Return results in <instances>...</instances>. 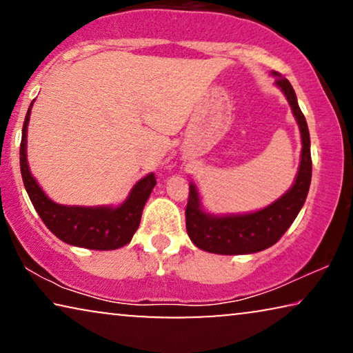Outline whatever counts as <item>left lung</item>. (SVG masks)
<instances>
[{
  "mask_svg": "<svg viewBox=\"0 0 353 353\" xmlns=\"http://www.w3.org/2000/svg\"><path fill=\"white\" fill-rule=\"evenodd\" d=\"M274 85L286 96L294 117L301 130L302 154L299 172L292 186L272 204L250 214L214 215L204 210L194 183H190V199L186 205V231L197 248L210 254L243 255L255 254L272 248L286 233L305 204L312 181L310 133L299 108L296 91L289 80L278 72H272Z\"/></svg>",
  "mask_w": 353,
  "mask_h": 353,
  "instance_id": "8db88e82",
  "label": "left lung"
}]
</instances>
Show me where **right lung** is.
<instances>
[{
  "label": "right lung",
  "instance_id": "1",
  "mask_svg": "<svg viewBox=\"0 0 353 353\" xmlns=\"http://www.w3.org/2000/svg\"><path fill=\"white\" fill-rule=\"evenodd\" d=\"M32 105L27 110L22 127L21 173L23 186L43 223L61 241L77 248L93 250H114L123 248L137 233L148 197L156 186V176L149 173L132 188L127 199L117 207L62 205L51 201L30 173L27 162V127Z\"/></svg>",
  "mask_w": 353,
  "mask_h": 353
}]
</instances>
